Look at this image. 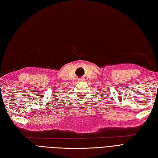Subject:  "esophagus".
<instances>
[{
	"label": "esophagus",
	"mask_w": 158,
	"mask_h": 158,
	"mask_svg": "<svg viewBox=\"0 0 158 158\" xmlns=\"http://www.w3.org/2000/svg\"><path fill=\"white\" fill-rule=\"evenodd\" d=\"M85 81V79L84 77L79 79V82H83V81Z\"/></svg>",
	"instance_id": "1"
}]
</instances>
